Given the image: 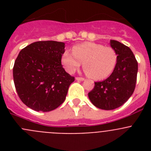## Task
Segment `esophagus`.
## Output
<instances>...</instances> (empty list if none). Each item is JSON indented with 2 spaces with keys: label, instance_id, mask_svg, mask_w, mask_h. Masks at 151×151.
<instances>
[{
  "label": "esophagus",
  "instance_id": "34e87169",
  "mask_svg": "<svg viewBox=\"0 0 151 151\" xmlns=\"http://www.w3.org/2000/svg\"><path fill=\"white\" fill-rule=\"evenodd\" d=\"M76 79L77 81H84V80H85V78H82V77H76Z\"/></svg>",
  "mask_w": 151,
  "mask_h": 151
}]
</instances>
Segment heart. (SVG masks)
Masks as SVG:
<instances>
[{"label":"heart","instance_id":"1","mask_svg":"<svg viewBox=\"0 0 151 151\" xmlns=\"http://www.w3.org/2000/svg\"><path fill=\"white\" fill-rule=\"evenodd\" d=\"M73 53L66 50L61 62L66 71L73 74L83 63L85 71L95 80L106 78L112 73L117 62L116 52L111 47L85 42L73 47Z\"/></svg>","mask_w":151,"mask_h":151}]
</instances>
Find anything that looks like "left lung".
I'll return each mask as SVG.
<instances>
[{
    "label": "left lung",
    "instance_id": "8db88e82",
    "mask_svg": "<svg viewBox=\"0 0 151 151\" xmlns=\"http://www.w3.org/2000/svg\"><path fill=\"white\" fill-rule=\"evenodd\" d=\"M110 46L117 54L113 72L106 79L94 82L88 93L92 104L106 110L119 107L132 95L138 73V62L129 47L115 40H110Z\"/></svg>",
    "mask_w": 151,
    "mask_h": 151
}]
</instances>
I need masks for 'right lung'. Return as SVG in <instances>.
<instances>
[{
  "label": "right lung",
  "mask_w": 151,
  "mask_h": 151,
  "mask_svg": "<svg viewBox=\"0 0 151 151\" xmlns=\"http://www.w3.org/2000/svg\"><path fill=\"white\" fill-rule=\"evenodd\" d=\"M65 44L36 41L21 50L13 66V81L24 104L35 111L55 110L66 99L75 78L61 64Z\"/></svg>",
  "instance_id": "right-lung-1"
}]
</instances>
